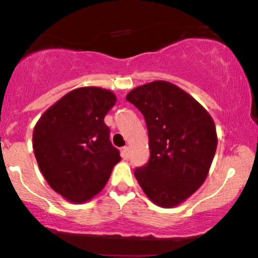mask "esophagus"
<instances>
[{
	"label": "esophagus",
	"instance_id": "esophagus-1",
	"mask_svg": "<svg viewBox=\"0 0 258 258\" xmlns=\"http://www.w3.org/2000/svg\"><path fill=\"white\" fill-rule=\"evenodd\" d=\"M121 155H122V158L127 160L130 158V148L128 147H123L122 148V152H121Z\"/></svg>",
	"mask_w": 258,
	"mask_h": 258
}]
</instances>
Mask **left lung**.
<instances>
[{
    "label": "left lung",
    "instance_id": "left-lung-1",
    "mask_svg": "<svg viewBox=\"0 0 258 258\" xmlns=\"http://www.w3.org/2000/svg\"><path fill=\"white\" fill-rule=\"evenodd\" d=\"M146 119L149 161L135 170L147 197L161 207L179 205L206 179L217 148L212 117L178 86L154 81L126 96Z\"/></svg>",
    "mask_w": 258,
    "mask_h": 258
}]
</instances>
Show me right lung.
<instances>
[{"instance_id": "obj_1", "label": "right lung", "mask_w": 258, "mask_h": 258, "mask_svg": "<svg viewBox=\"0 0 258 258\" xmlns=\"http://www.w3.org/2000/svg\"><path fill=\"white\" fill-rule=\"evenodd\" d=\"M116 97L100 87L76 88L47 109L35 125L32 148L54 191L85 203L104 188L120 152L112 147L104 117Z\"/></svg>"}]
</instances>
